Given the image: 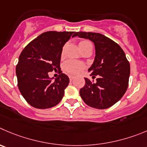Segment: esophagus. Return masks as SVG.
I'll list each match as a JSON object with an SVG mask.
<instances>
[{
  "label": "esophagus",
  "mask_w": 147,
  "mask_h": 147,
  "mask_svg": "<svg viewBox=\"0 0 147 147\" xmlns=\"http://www.w3.org/2000/svg\"><path fill=\"white\" fill-rule=\"evenodd\" d=\"M68 77H69V79H70V81H72V80H74V79H75V77L74 76H71V75H70L69 76H68Z\"/></svg>",
  "instance_id": "esophagus-1"
}]
</instances>
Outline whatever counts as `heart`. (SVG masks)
Here are the masks:
<instances>
[{
  "label": "heart",
  "mask_w": 147,
  "mask_h": 147,
  "mask_svg": "<svg viewBox=\"0 0 147 147\" xmlns=\"http://www.w3.org/2000/svg\"><path fill=\"white\" fill-rule=\"evenodd\" d=\"M79 47L82 51L92 47V43L88 40H82L79 42ZM64 50V48H63ZM86 68V65L82 63L74 60H68L63 63V69L65 72L71 74H79Z\"/></svg>",
  "instance_id": "1"
}]
</instances>
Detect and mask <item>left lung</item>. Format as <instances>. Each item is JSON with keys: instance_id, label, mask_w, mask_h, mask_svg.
Returning a JSON list of instances; mask_svg holds the SVG:
<instances>
[{"instance_id": "1", "label": "left lung", "mask_w": 147, "mask_h": 147, "mask_svg": "<svg viewBox=\"0 0 147 147\" xmlns=\"http://www.w3.org/2000/svg\"><path fill=\"white\" fill-rule=\"evenodd\" d=\"M92 40L95 46L96 56L89 69L92 79L84 78L85 85L79 90L87 105L106 109L119 101L126 92L130 76V63L118 44L103 34L79 32L74 37Z\"/></svg>"}]
</instances>
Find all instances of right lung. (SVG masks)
Masks as SVG:
<instances>
[{"instance_id": "obj_1", "label": "right lung", "mask_w": 147, "mask_h": 147, "mask_svg": "<svg viewBox=\"0 0 147 147\" xmlns=\"http://www.w3.org/2000/svg\"><path fill=\"white\" fill-rule=\"evenodd\" d=\"M74 32L50 31L31 41L21 53L16 65L17 85L22 95L31 106L47 109L58 105L69 84L68 76L61 71V56L64 44ZM58 69L55 81L48 73Z\"/></svg>"}]
</instances>
